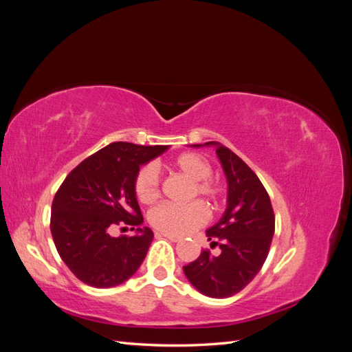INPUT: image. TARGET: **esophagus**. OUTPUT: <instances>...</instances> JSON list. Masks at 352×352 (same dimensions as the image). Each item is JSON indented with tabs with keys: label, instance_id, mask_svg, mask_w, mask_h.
Wrapping results in <instances>:
<instances>
[{
	"label": "esophagus",
	"instance_id": "34e87169",
	"mask_svg": "<svg viewBox=\"0 0 352 352\" xmlns=\"http://www.w3.org/2000/svg\"><path fill=\"white\" fill-rule=\"evenodd\" d=\"M160 236H163V238H166V239H168V241H172V242H179V241H180V238H179V236L168 235V233H164V232L160 233Z\"/></svg>",
	"mask_w": 352,
	"mask_h": 352
}]
</instances>
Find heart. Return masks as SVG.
Wrapping results in <instances>:
<instances>
[{
  "instance_id": "heart-1",
  "label": "heart",
  "mask_w": 352,
  "mask_h": 352,
  "mask_svg": "<svg viewBox=\"0 0 352 352\" xmlns=\"http://www.w3.org/2000/svg\"><path fill=\"white\" fill-rule=\"evenodd\" d=\"M175 172L192 180L190 198L199 195L204 198L211 208H217L223 199V186L217 180L210 179L212 167L208 160L197 153H185L177 155L170 163ZM136 198L145 204L154 202L160 195V179L153 166L142 167L135 179ZM207 221V210L201 202H190L186 206L162 204L151 210L150 223L168 235H186V233L201 228Z\"/></svg>"
}]
</instances>
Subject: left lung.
<instances>
[{"label":"left lung","mask_w":352,"mask_h":352,"mask_svg":"<svg viewBox=\"0 0 352 352\" xmlns=\"http://www.w3.org/2000/svg\"><path fill=\"white\" fill-rule=\"evenodd\" d=\"M216 146L228 180V206L221 219L207 229L211 248L184 265L188 280L197 291L211 298H228L241 292L267 258L274 235V212L267 190L252 170L229 148L219 142L194 146Z\"/></svg>","instance_id":"obj_1"}]
</instances>
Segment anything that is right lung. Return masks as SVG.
Listing matches in <instances>:
<instances>
[{
    "label": "right lung",
    "mask_w": 352,
    "mask_h": 352,
    "mask_svg": "<svg viewBox=\"0 0 352 352\" xmlns=\"http://www.w3.org/2000/svg\"><path fill=\"white\" fill-rule=\"evenodd\" d=\"M168 145L113 142L74 167L51 208V235L61 260L79 280L94 287L126 282L145 260L154 233L142 228L135 194L140 167ZM137 228L133 237H113L116 225Z\"/></svg>",
    "instance_id": "add662e5"
}]
</instances>
